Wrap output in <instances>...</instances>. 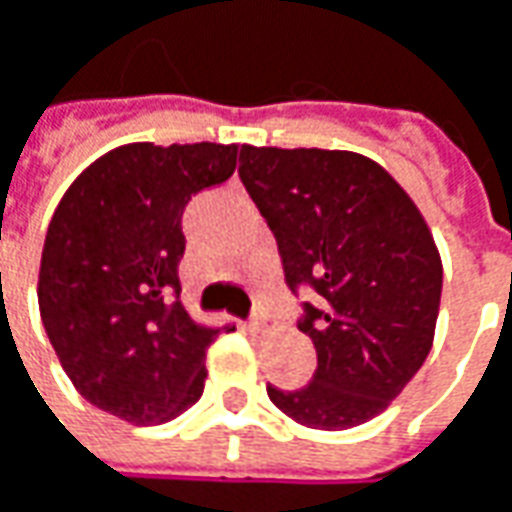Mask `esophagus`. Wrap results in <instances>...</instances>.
<instances>
[{"mask_svg": "<svg viewBox=\"0 0 512 512\" xmlns=\"http://www.w3.org/2000/svg\"><path fill=\"white\" fill-rule=\"evenodd\" d=\"M269 323H272V318H269L266 312H260V309H257L255 315L249 318V326H252V329H266Z\"/></svg>", "mask_w": 512, "mask_h": 512, "instance_id": "obj_1", "label": "esophagus"}]
</instances>
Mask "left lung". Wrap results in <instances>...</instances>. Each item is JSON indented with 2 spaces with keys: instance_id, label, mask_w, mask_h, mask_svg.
Wrapping results in <instances>:
<instances>
[{
  "instance_id": "obj_1",
  "label": "left lung",
  "mask_w": 512,
  "mask_h": 512,
  "mask_svg": "<svg viewBox=\"0 0 512 512\" xmlns=\"http://www.w3.org/2000/svg\"><path fill=\"white\" fill-rule=\"evenodd\" d=\"M240 180L278 240L298 329L318 349L300 389L266 387L312 430H349L410 384L430 355L441 257L421 212L378 163L352 151L243 145Z\"/></svg>"
}]
</instances>
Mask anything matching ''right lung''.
<instances>
[{"label":"right lung","instance_id":"right-lung-1","mask_svg":"<svg viewBox=\"0 0 512 512\" xmlns=\"http://www.w3.org/2000/svg\"><path fill=\"white\" fill-rule=\"evenodd\" d=\"M237 145L131 143L88 166L42 246L39 315L79 395L131 424H166L203 395L206 329L180 303L183 212L234 174Z\"/></svg>","mask_w":512,"mask_h":512}]
</instances>
